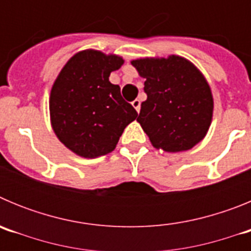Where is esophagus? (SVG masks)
Wrapping results in <instances>:
<instances>
[{
	"instance_id": "esophagus-1",
	"label": "esophagus",
	"mask_w": 251,
	"mask_h": 251,
	"mask_svg": "<svg viewBox=\"0 0 251 251\" xmlns=\"http://www.w3.org/2000/svg\"><path fill=\"white\" fill-rule=\"evenodd\" d=\"M132 105L134 106V109L139 113V110H141V100H139V99H134V100L132 101Z\"/></svg>"
}]
</instances>
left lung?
Wrapping results in <instances>:
<instances>
[{
    "mask_svg": "<svg viewBox=\"0 0 251 251\" xmlns=\"http://www.w3.org/2000/svg\"><path fill=\"white\" fill-rule=\"evenodd\" d=\"M132 65L146 79L147 100L141 104L137 122L153 147L182 152L202 141L211 124L214 99L200 70L176 55L137 59Z\"/></svg>",
    "mask_w": 251,
    "mask_h": 251,
    "instance_id": "obj_1",
    "label": "left lung"
}]
</instances>
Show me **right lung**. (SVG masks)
Returning a JSON list of instances; mask_svg holds the SVG:
<instances>
[{
	"mask_svg": "<svg viewBox=\"0 0 251 251\" xmlns=\"http://www.w3.org/2000/svg\"><path fill=\"white\" fill-rule=\"evenodd\" d=\"M124 60L98 50L75 54L57 75L50 94L51 126L59 141L84 158L112 152L138 113L109 81Z\"/></svg>",
	"mask_w": 251,
	"mask_h": 251,
	"instance_id": "1",
	"label": "right lung"
}]
</instances>
